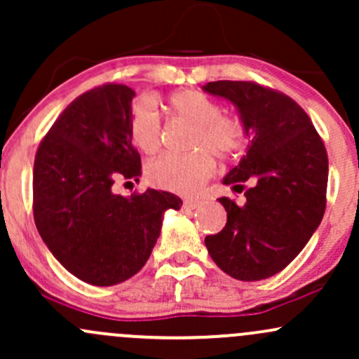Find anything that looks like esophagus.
Instances as JSON below:
<instances>
[{"mask_svg": "<svg viewBox=\"0 0 359 359\" xmlns=\"http://www.w3.org/2000/svg\"><path fill=\"white\" fill-rule=\"evenodd\" d=\"M200 205V202L198 200H194V198H187L183 202V207L184 209H190V210H194V209H196V207Z\"/></svg>", "mask_w": 359, "mask_h": 359, "instance_id": "1", "label": "esophagus"}]
</instances>
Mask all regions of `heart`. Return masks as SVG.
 I'll list each match as a JSON object with an SVG mask.
<instances>
[{
  "instance_id": "obj_1",
  "label": "heart",
  "mask_w": 359,
  "mask_h": 359,
  "mask_svg": "<svg viewBox=\"0 0 359 359\" xmlns=\"http://www.w3.org/2000/svg\"><path fill=\"white\" fill-rule=\"evenodd\" d=\"M176 116L195 125L190 154H163L149 164L147 178L154 187L175 194H194L214 172L215 157L234 156L245 144V130L234 118L222 116V109L203 92L180 90L168 101ZM130 135L142 152H157L163 142V121L156 102L150 97L135 101L130 114Z\"/></svg>"
}]
</instances>
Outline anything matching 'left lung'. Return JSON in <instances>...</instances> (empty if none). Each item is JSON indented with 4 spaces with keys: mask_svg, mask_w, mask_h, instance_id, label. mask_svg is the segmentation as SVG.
Wrapping results in <instances>:
<instances>
[{
    "mask_svg": "<svg viewBox=\"0 0 359 359\" xmlns=\"http://www.w3.org/2000/svg\"><path fill=\"white\" fill-rule=\"evenodd\" d=\"M231 102L246 137L240 164L222 184L245 200L219 198L227 212L221 233L205 238L212 260L238 280H262L287 267L317 231L325 212L329 161L313 123L280 92L253 82L219 80L202 87Z\"/></svg>",
    "mask_w": 359,
    "mask_h": 359,
    "instance_id": "obj_1",
    "label": "left lung"
}]
</instances>
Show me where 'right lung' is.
Segmentation results:
<instances>
[{"label": "right lung", "instance_id": "add662e5", "mask_svg": "<svg viewBox=\"0 0 359 359\" xmlns=\"http://www.w3.org/2000/svg\"><path fill=\"white\" fill-rule=\"evenodd\" d=\"M133 88L119 83L76 97L41 142L34 161V219L53 257L92 286L130 279L149 260L165 210L180 196L147 188L113 191L116 180L142 175L132 145Z\"/></svg>", "mask_w": 359, "mask_h": 359}]
</instances>
